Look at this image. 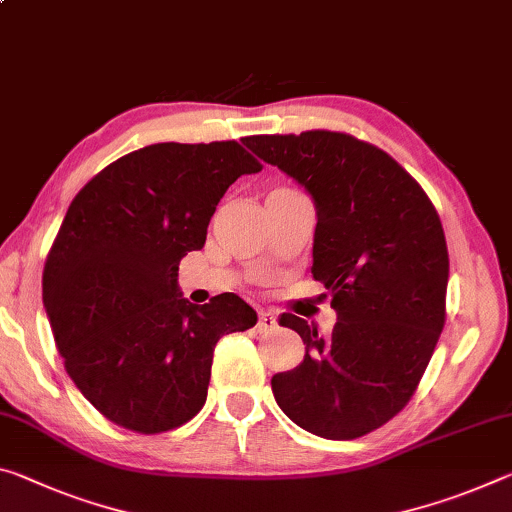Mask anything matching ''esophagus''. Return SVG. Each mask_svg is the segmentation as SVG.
Instances as JSON below:
<instances>
[{
  "mask_svg": "<svg viewBox=\"0 0 512 512\" xmlns=\"http://www.w3.org/2000/svg\"><path fill=\"white\" fill-rule=\"evenodd\" d=\"M275 326H278V319H275L273 312H266V310L259 312V321H257L259 330H273Z\"/></svg>",
  "mask_w": 512,
  "mask_h": 512,
  "instance_id": "1",
  "label": "esophagus"
}]
</instances>
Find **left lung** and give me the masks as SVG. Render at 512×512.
<instances>
[{
  "mask_svg": "<svg viewBox=\"0 0 512 512\" xmlns=\"http://www.w3.org/2000/svg\"><path fill=\"white\" fill-rule=\"evenodd\" d=\"M316 207L312 275L332 294L330 337L294 314L305 358L275 373L280 410L326 440H355L408 405L446 319L449 253L433 202L387 152L351 134L248 136Z\"/></svg>",
  "mask_w": 512,
  "mask_h": 512,
  "instance_id": "left-lung-1",
  "label": "left lung"
}]
</instances>
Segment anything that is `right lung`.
<instances>
[{
    "label": "right lung",
    "mask_w": 512,
    "mask_h": 512,
    "mask_svg": "<svg viewBox=\"0 0 512 512\" xmlns=\"http://www.w3.org/2000/svg\"><path fill=\"white\" fill-rule=\"evenodd\" d=\"M259 170L237 141L154 143L70 202L45 259L43 305L72 383L113 424L154 435L196 417L216 342L257 323L237 294L189 303L177 271L205 246L227 186Z\"/></svg>",
    "instance_id": "right-lung-1"
}]
</instances>
